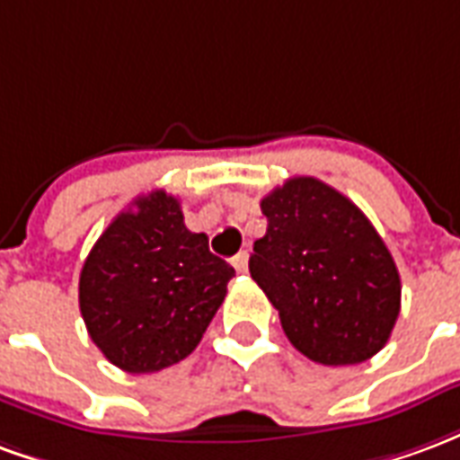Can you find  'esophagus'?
<instances>
[{
	"label": "esophagus",
	"instance_id": "obj_1",
	"mask_svg": "<svg viewBox=\"0 0 460 460\" xmlns=\"http://www.w3.org/2000/svg\"><path fill=\"white\" fill-rule=\"evenodd\" d=\"M231 263H234V269L239 270V273H246V269H249V253H246V251H241V253L234 256Z\"/></svg>",
	"mask_w": 460,
	"mask_h": 460
}]
</instances>
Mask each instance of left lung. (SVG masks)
Wrapping results in <instances>:
<instances>
[{
  "mask_svg": "<svg viewBox=\"0 0 460 460\" xmlns=\"http://www.w3.org/2000/svg\"><path fill=\"white\" fill-rule=\"evenodd\" d=\"M266 236L251 279L279 310L286 338L320 365H359L394 330L402 280L382 236L345 194L293 177L261 199Z\"/></svg>",
  "mask_w": 460,
  "mask_h": 460,
  "instance_id": "8db88e82",
  "label": "left lung"
}]
</instances>
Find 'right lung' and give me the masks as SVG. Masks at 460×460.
<instances>
[{
  "instance_id": "obj_1",
  "label": "right lung",
  "mask_w": 460,
  "mask_h": 460,
  "mask_svg": "<svg viewBox=\"0 0 460 460\" xmlns=\"http://www.w3.org/2000/svg\"><path fill=\"white\" fill-rule=\"evenodd\" d=\"M234 269L184 226L167 191L137 197L101 234L81 270L78 303L88 335L130 375L177 365L199 345L224 303Z\"/></svg>"
}]
</instances>
